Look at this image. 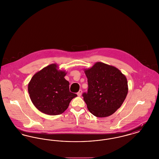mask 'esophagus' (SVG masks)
<instances>
[{
  "instance_id": "esophagus-1",
  "label": "esophagus",
  "mask_w": 159,
  "mask_h": 159,
  "mask_svg": "<svg viewBox=\"0 0 159 159\" xmlns=\"http://www.w3.org/2000/svg\"><path fill=\"white\" fill-rule=\"evenodd\" d=\"M82 93V91L80 89V90H79V92L77 93V95H78V96H79V97H80V96H81Z\"/></svg>"
}]
</instances>
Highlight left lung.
Returning a JSON list of instances; mask_svg holds the SVG:
<instances>
[{"label": "left lung", "instance_id": "1", "mask_svg": "<svg viewBox=\"0 0 159 159\" xmlns=\"http://www.w3.org/2000/svg\"><path fill=\"white\" fill-rule=\"evenodd\" d=\"M88 92L82 96L89 111L97 117H106L118 109L128 93L125 76L116 68L97 62L84 71Z\"/></svg>", "mask_w": 159, "mask_h": 159}]
</instances>
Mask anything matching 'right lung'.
<instances>
[{
  "mask_svg": "<svg viewBox=\"0 0 159 159\" xmlns=\"http://www.w3.org/2000/svg\"><path fill=\"white\" fill-rule=\"evenodd\" d=\"M51 64L34 75L28 84L31 101L38 109L50 115L62 113L77 94L70 91L65 71H59Z\"/></svg>",
  "mask_w": 159,
  "mask_h": 159,
  "instance_id": "obj_1",
  "label": "right lung"
}]
</instances>
